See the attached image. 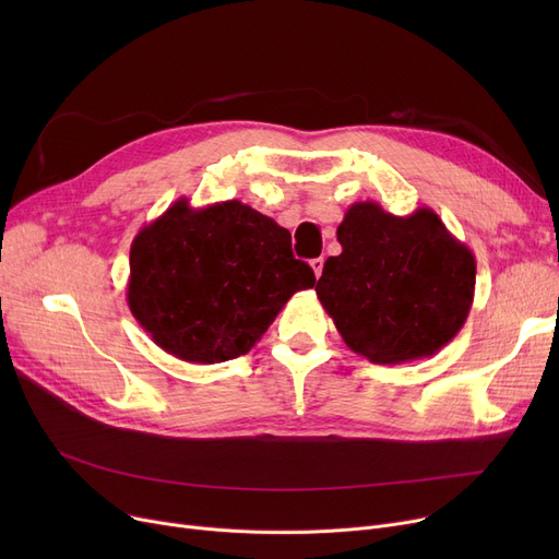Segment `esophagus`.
<instances>
[{"label":"esophagus","instance_id":"obj_1","mask_svg":"<svg viewBox=\"0 0 559 559\" xmlns=\"http://www.w3.org/2000/svg\"><path fill=\"white\" fill-rule=\"evenodd\" d=\"M310 267H312L314 276L319 278V276H321V272H324V258H314V260H310Z\"/></svg>","mask_w":559,"mask_h":559}]
</instances>
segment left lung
Here are the masks:
<instances>
[{
  "label": "left lung",
  "instance_id": "1",
  "mask_svg": "<svg viewBox=\"0 0 559 559\" xmlns=\"http://www.w3.org/2000/svg\"><path fill=\"white\" fill-rule=\"evenodd\" d=\"M317 299L350 350L376 365L435 356L474 304L476 258L432 209L392 215L358 201L337 226Z\"/></svg>",
  "mask_w": 559,
  "mask_h": 559
}]
</instances>
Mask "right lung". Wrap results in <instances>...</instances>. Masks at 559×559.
Instances as JSON below:
<instances>
[{"mask_svg": "<svg viewBox=\"0 0 559 559\" xmlns=\"http://www.w3.org/2000/svg\"><path fill=\"white\" fill-rule=\"evenodd\" d=\"M127 301L169 356L215 365L249 350L299 289L310 264L292 255V235L230 199L192 209L183 197L140 228L131 245Z\"/></svg>", "mask_w": 559, "mask_h": 559, "instance_id": "add662e5", "label": "right lung"}]
</instances>
